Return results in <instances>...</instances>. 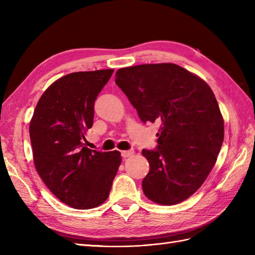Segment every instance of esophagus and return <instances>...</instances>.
Instances as JSON below:
<instances>
[{
  "label": "esophagus",
  "instance_id": "obj_1",
  "mask_svg": "<svg viewBox=\"0 0 255 255\" xmlns=\"http://www.w3.org/2000/svg\"><path fill=\"white\" fill-rule=\"evenodd\" d=\"M133 153H134V151L133 150H128V151H122V155H123V158H129V156H132L133 155Z\"/></svg>",
  "mask_w": 255,
  "mask_h": 255
}]
</instances>
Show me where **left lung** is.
Instances as JSON below:
<instances>
[{
    "instance_id": "left-lung-1",
    "label": "left lung",
    "mask_w": 255,
    "mask_h": 255,
    "mask_svg": "<svg viewBox=\"0 0 255 255\" xmlns=\"http://www.w3.org/2000/svg\"><path fill=\"white\" fill-rule=\"evenodd\" d=\"M115 82L145 123H159L158 147L142 150L145 196L175 205L202 186L224 141V119L209 85L174 63L119 69Z\"/></svg>"
}]
</instances>
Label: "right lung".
Here are the masks:
<instances>
[{
    "mask_svg": "<svg viewBox=\"0 0 255 255\" xmlns=\"http://www.w3.org/2000/svg\"><path fill=\"white\" fill-rule=\"evenodd\" d=\"M113 72H73L57 80L38 101L29 124L38 174L57 198L75 209L104 203L122 163L119 151L84 147L95 100Z\"/></svg>",
    "mask_w": 255,
    "mask_h": 255,
    "instance_id": "obj_1",
    "label": "right lung"
}]
</instances>
